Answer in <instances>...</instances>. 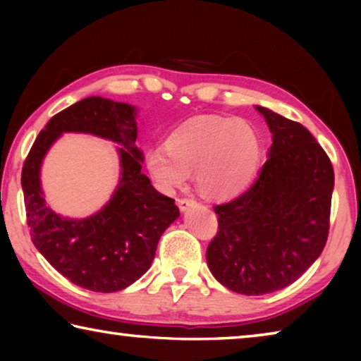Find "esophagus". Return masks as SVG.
I'll return each instance as SVG.
<instances>
[{"mask_svg":"<svg viewBox=\"0 0 361 361\" xmlns=\"http://www.w3.org/2000/svg\"><path fill=\"white\" fill-rule=\"evenodd\" d=\"M197 202H195L194 199H180L178 200V209L181 210V212H186L189 207H192V205H195Z\"/></svg>","mask_w":361,"mask_h":361,"instance_id":"34e87169","label":"esophagus"}]
</instances>
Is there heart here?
<instances>
[{
    "label": "heart",
    "instance_id": "obj_1",
    "mask_svg": "<svg viewBox=\"0 0 361 361\" xmlns=\"http://www.w3.org/2000/svg\"><path fill=\"white\" fill-rule=\"evenodd\" d=\"M261 156V137L250 122L204 116L176 127L166 140V149L156 146L146 151L145 164L162 191L181 188L195 172L200 194L228 200L252 185Z\"/></svg>",
    "mask_w": 361,
    "mask_h": 361
}]
</instances>
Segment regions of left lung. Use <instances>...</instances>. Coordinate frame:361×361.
Wrapping results in <instances>:
<instances>
[{"instance_id": "left-lung-1", "label": "left lung", "mask_w": 361, "mask_h": 361, "mask_svg": "<svg viewBox=\"0 0 361 361\" xmlns=\"http://www.w3.org/2000/svg\"><path fill=\"white\" fill-rule=\"evenodd\" d=\"M272 133L267 161L240 197L215 207L218 234L207 264L219 283L247 296L282 290L322 255L334 189L331 161L307 129L255 105Z\"/></svg>"}]
</instances>
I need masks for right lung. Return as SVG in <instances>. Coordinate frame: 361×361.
I'll list each match as a JSON object with an SVG mask.
<instances>
[{"label":"right lung","instance_id":"1","mask_svg":"<svg viewBox=\"0 0 361 361\" xmlns=\"http://www.w3.org/2000/svg\"><path fill=\"white\" fill-rule=\"evenodd\" d=\"M137 106L103 97H87L47 122L35 140L22 170V189L32 240L56 271L71 283L97 293L124 290L154 259L157 242L180 216L175 200L152 188L142 172L143 151ZM89 133L109 139L120 156V181L109 202L85 219L54 212L40 186V167L63 133Z\"/></svg>","mask_w":361,"mask_h":361}]
</instances>
